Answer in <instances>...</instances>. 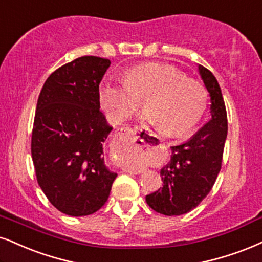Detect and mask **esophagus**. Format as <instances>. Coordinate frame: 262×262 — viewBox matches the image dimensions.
I'll return each instance as SVG.
<instances>
[{"mask_svg":"<svg viewBox=\"0 0 262 262\" xmlns=\"http://www.w3.org/2000/svg\"><path fill=\"white\" fill-rule=\"evenodd\" d=\"M131 135H134V130H132L131 127H128V126H124V127H120L118 128L115 132V137H116V141H118L119 144H124L127 142L128 137L131 136ZM137 147L140 148L141 150H147L149 149V147H151L149 143L146 140H141L140 144H137ZM125 171V172H130V173H141V170H134V169H128V167H124L122 169Z\"/></svg>","mask_w":262,"mask_h":262,"instance_id":"1","label":"esophagus"}]
</instances>
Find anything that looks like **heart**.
Returning <instances> with one entry per match:
<instances>
[{
    "instance_id": "b5f03b06",
    "label": "heart",
    "mask_w": 262,
    "mask_h": 262,
    "mask_svg": "<svg viewBox=\"0 0 262 262\" xmlns=\"http://www.w3.org/2000/svg\"><path fill=\"white\" fill-rule=\"evenodd\" d=\"M99 99L113 121L127 119L141 108L140 101H144L147 120L165 136L176 137L202 120L208 92L175 67L148 63L127 70L124 82H103Z\"/></svg>"
}]
</instances>
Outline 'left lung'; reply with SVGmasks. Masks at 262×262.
<instances>
[{
	"label": "left lung",
	"instance_id": "left-lung-1",
	"mask_svg": "<svg viewBox=\"0 0 262 262\" xmlns=\"http://www.w3.org/2000/svg\"><path fill=\"white\" fill-rule=\"evenodd\" d=\"M210 95L211 119L192 138L171 147V159L160 170L163 187L146 195L154 211L166 216L183 215L209 194L221 170L227 137V113L220 85L210 70L198 67Z\"/></svg>",
	"mask_w": 262,
	"mask_h": 262
}]
</instances>
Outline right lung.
Returning a JSON list of instances; mask_svg holds the SVG:
<instances>
[{
    "mask_svg": "<svg viewBox=\"0 0 262 262\" xmlns=\"http://www.w3.org/2000/svg\"><path fill=\"white\" fill-rule=\"evenodd\" d=\"M111 60L76 58L48 76L37 99L31 157L41 189L70 216L91 215L108 200L118 176L103 144L113 127L99 111V83Z\"/></svg>",
    "mask_w": 262,
    "mask_h": 262,
    "instance_id": "right-lung-1",
    "label": "right lung"
}]
</instances>
